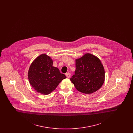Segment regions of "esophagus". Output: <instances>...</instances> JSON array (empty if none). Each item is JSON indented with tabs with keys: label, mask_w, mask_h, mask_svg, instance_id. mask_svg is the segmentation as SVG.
Masks as SVG:
<instances>
[{
	"label": "esophagus",
	"mask_w": 133,
	"mask_h": 133,
	"mask_svg": "<svg viewBox=\"0 0 133 133\" xmlns=\"http://www.w3.org/2000/svg\"><path fill=\"white\" fill-rule=\"evenodd\" d=\"M66 76L67 77V78H70V76H71V74L69 73H67L66 74Z\"/></svg>",
	"instance_id": "esophagus-1"
}]
</instances>
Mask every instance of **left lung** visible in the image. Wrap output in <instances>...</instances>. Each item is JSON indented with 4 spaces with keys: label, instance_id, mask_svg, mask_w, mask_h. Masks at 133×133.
Instances as JSON below:
<instances>
[{
    "label": "left lung",
    "instance_id": "obj_1",
    "mask_svg": "<svg viewBox=\"0 0 133 133\" xmlns=\"http://www.w3.org/2000/svg\"><path fill=\"white\" fill-rule=\"evenodd\" d=\"M75 75L70 78L76 89L90 94L102 86L105 81V70L101 60L95 55L86 53L75 60Z\"/></svg>",
    "mask_w": 133,
    "mask_h": 133
}]
</instances>
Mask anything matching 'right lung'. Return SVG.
I'll list each match as a JSON object with an SVG mask.
<instances>
[{
    "instance_id": "right-lung-1",
    "label": "right lung",
    "mask_w": 133,
    "mask_h": 133,
    "mask_svg": "<svg viewBox=\"0 0 133 133\" xmlns=\"http://www.w3.org/2000/svg\"><path fill=\"white\" fill-rule=\"evenodd\" d=\"M53 60L42 54L32 62L28 72V80L32 88L38 93L48 95L57 88L66 76L53 66Z\"/></svg>"
}]
</instances>
